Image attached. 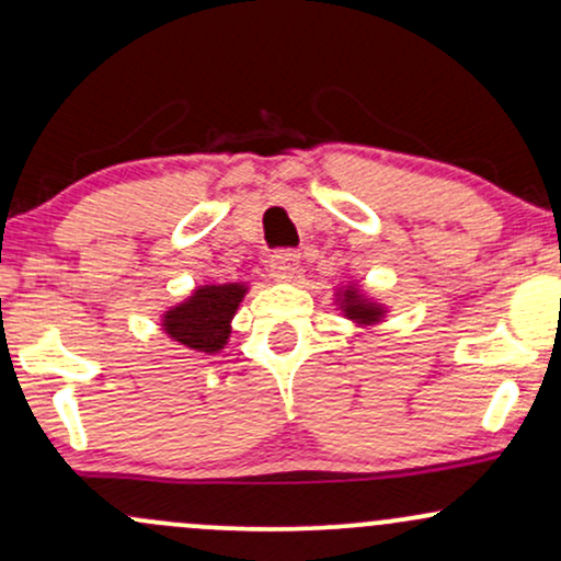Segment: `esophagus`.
<instances>
[{
    "label": "esophagus",
    "mask_w": 561,
    "mask_h": 561,
    "mask_svg": "<svg viewBox=\"0 0 561 561\" xmlns=\"http://www.w3.org/2000/svg\"><path fill=\"white\" fill-rule=\"evenodd\" d=\"M298 263H300V255L295 253V250H276L272 255V263H268V268H272V276L276 282H287L293 279L295 272H298Z\"/></svg>",
    "instance_id": "obj_1"
}]
</instances>
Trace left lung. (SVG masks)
I'll list each match as a JSON object with an SVG mask.
<instances>
[{"mask_svg": "<svg viewBox=\"0 0 561 561\" xmlns=\"http://www.w3.org/2000/svg\"><path fill=\"white\" fill-rule=\"evenodd\" d=\"M345 313L351 319L369 324V321H375L379 317V308L371 306V302H364L356 293H353V289H347V293H345Z\"/></svg>", "mask_w": 561, "mask_h": 561, "instance_id": "left-lung-1", "label": "left lung"}]
</instances>
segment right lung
Listing matches in <instances>:
<instances>
[{"label":"right lung","mask_w":561,"mask_h":561,"mask_svg":"<svg viewBox=\"0 0 561 561\" xmlns=\"http://www.w3.org/2000/svg\"><path fill=\"white\" fill-rule=\"evenodd\" d=\"M242 295V285L199 287L190 300L165 313V332L192 351H221L229 337V319L234 317Z\"/></svg>","instance_id":"1"}]
</instances>
